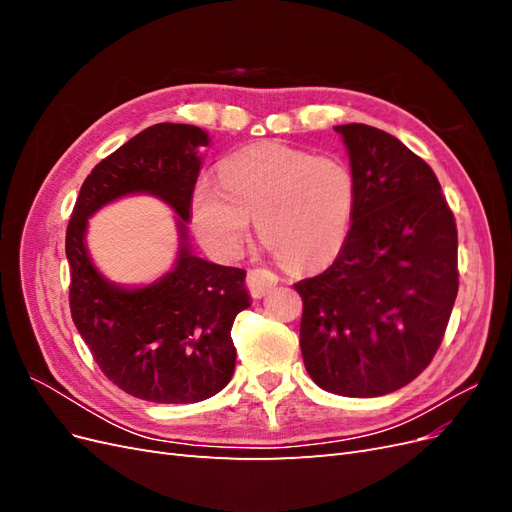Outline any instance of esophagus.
<instances>
[{"mask_svg": "<svg viewBox=\"0 0 512 512\" xmlns=\"http://www.w3.org/2000/svg\"><path fill=\"white\" fill-rule=\"evenodd\" d=\"M245 282H247V288H250V292H252V297L260 299L277 286V275L267 269H252L250 273H247Z\"/></svg>", "mask_w": 512, "mask_h": 512, "instance_id": "obj_1", "label": "esophagus"}]
</instances>
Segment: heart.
Segmentation results:
<instances>
[{"mask_svg":"<svg viewBox=\"0 0 512 512\" xmlns=\"http://www.w3.org/2000/svg\"><path fill=\"white\" fill-rule=\"evenodd\" d=\"M356 198L354 173L342 158L265 143L226 158L220 185H196L192 224L207 250L237 258L256 220L260 239L282 265L305 271L344 250Z\"/></svg>","mask_w":512,"mask_h":512,"instance_id":"heart-1","label":"heart"}]
</instances>
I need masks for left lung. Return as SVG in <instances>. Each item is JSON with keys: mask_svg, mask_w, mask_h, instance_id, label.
Instances as JSON below:
<instances>
[{"mask_svg": "<svg viewBox=\"0 0 512 512\" xmlns=\"http://www.w3.org/2000/svg\"><path fill=\"white\" fill-rule=\"evenodd\" d=\"M356 179L350 237L333 265L294 284L301 354L320 389L380 397L431 363L457 299V228L433 170L365 123L333 128Z\"/></svg>", "mask_w": 512, "mask_h": 512, "instance_id": "1", "label": "left lung"}]
</instances>
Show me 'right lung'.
I'll return each mask as SVG.
<instances>
[{
	"label": "right lung",
	"mask_w": 512,
	"mask_h": 512,
	"mask_svg": "<svg viewBox=\"0 0 512 512\" xmlns=\"http://www.w3.org/2000/svg\"><path fill=\"white\" fill-rule=\"evenodd\" d=\"M205 130L156 123L102 160L85 179L66 232L74 327L108 380L156 404H196L220 393L235 374L230 329L252 305L245 271L194 254L188 224L192 194L209 147ZM147 193L174 209L176 265L158 281L123 287L90 260L88 218L119 197Z\"/></svg>",
	"instance_id": "add662e5"
}]
</instances>
